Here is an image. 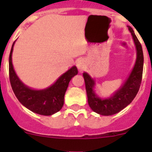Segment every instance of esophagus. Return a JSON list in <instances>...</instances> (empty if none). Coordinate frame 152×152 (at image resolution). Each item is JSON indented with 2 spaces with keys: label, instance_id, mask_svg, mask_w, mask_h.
<instances>
[{
  "label": "esophagus",
  "instance_id": "esophagus-1",
  "mask_svg": "<svg viewBox=\"0 0 152 152\" xmlns=\"http://www.w3.org/2000/svg\"><path fill=\"white\" fill-rule=\"evenodd\" d=\"M76 66H77V68H78V69L80 71H83L86 66L85 62H84V61H83V59L78 60L77 62H76Z\"/></svg>",
  "mask_w": 152,
  "mask_h": 152
}]
</instances>
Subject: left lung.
<instances>
[{
    "label": "left lung",
    "mask_w": 152,
    "mask_h": 152,
    "mask_svg": "<svg viewBox=\"0 0 152 152\" xmlns=\"http://www.w3.org/2000/svg\"><path fill=\"white\" fill-rule=\"evenodd\" d=\"M128 27L132 34L137 48V61L129 78L120 89L117 91L110 98L104 99H100L95 95V91L93 89L95 86L94 80L87 72L83 74L89 106L94 112L101 115H113L129 105L136 97L141 84L144 67L143 50L141 44L136 36L132 27L129 26H128Z\"/></svg>",
    "instance_id": "1"
}]
</instances>
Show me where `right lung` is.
<instances>
[{"label":"right lung","instance_id":"right-lung-1","mask_svg":"<svg viewBox=\"0 0 152 152\" xmlns=\"http://www.w3.org/2000/svg\"><path fill=\"white\" fill-rule=\"evenodd\" d=\"M13 46L14 43L9 55V80L13 92L18 100L26 108L38 114L50 116L58 112L64 105V94L69 81L78 73L77 68L72 67L48 88L34 90L24 85L15 74L12 62Z\"/></svg>","mask_w":152,"mask_h":152}]
</instances>
